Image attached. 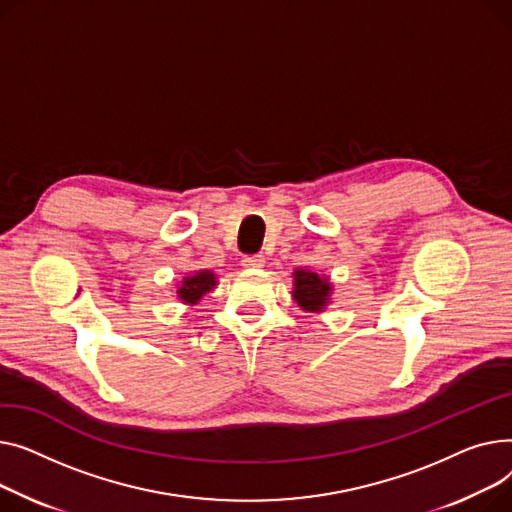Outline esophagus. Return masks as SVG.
Here are the masks:
<instances>
[{
	"label": "esophagus",
	"mask_w": 512,
	"mask_h": 512,
	"mask_svg": "<svg viewBox=\"0 0 512 512\" xmlns=\"http://www.w3.org/2000/svg\"><path fill=\"white\" fill-rule=\"evenodd\" d=\"M242 266H244V268H252V270L262 268V266H264V256H260V254L244 256V258H242Z\"/></svg>",
	"instance_id": "1"
}]
</instances>
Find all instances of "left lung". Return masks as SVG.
<instances>
[{
    "instance_id": "1",
    "label": "left lung",
    "mask_w": 512,
    "mask_h": 512,
    "mask_svg": "<svg viewBox=\"0 0 512 512\" xmlns=\"http://www.w3.org/2000/svg\"><path fill=\"white\" fill-rule=\"evenodd\" d=\"M293 299L297 306L306 312H322L328 302L333 285L328 283L326 277L312 273L308 268H297L293 273Z\"/></svg>"
}]
</instances>
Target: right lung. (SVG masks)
<instances>
[{
	"label": "right lung",
	"instance_id": "obj_1",
	"mask_svg": "<svg viewBox=\"0 0 512 512\" xmlns=\"http://www.w3.org/2000/svg\"><path fill=\"white\" fill-rule=\"evenodd\" d=\"M215 285H217V275L213 270H196L194 275H186L182 283H179L177 297L188 306H196L202 299V295L213 291Z\"/></svg>",
	"mask_w": 512,
	"mask_h": 512
}]
</instances>
